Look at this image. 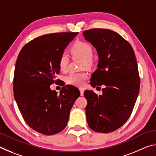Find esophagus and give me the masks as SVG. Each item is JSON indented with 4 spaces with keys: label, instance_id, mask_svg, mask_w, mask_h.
<instances>
[{
    "label": "esophagus",
    "instance_id": "34e87169",
    "mask_svg": "<svg viewBox=\"0 0 156 156\" xmlns=\"http://www.w3.org/2000/svg\"><path fill=\"white\" fill-rule=\"evenodd\" d=\"M79 89H80V95H81V96H83V94H84V88H83V87H80V88H79Z\"/></svg>",
    "mask_w": 156,
    "mask_h": 156
}]
</instances>
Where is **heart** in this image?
<instances>
[{
    "instance_id": "1",
    "label": "heart",
    "mask_w": 156,
    "mask_h": 156,
    "mask_svg": "<svg viewBox=\"0 0 156 156\" xmlns=\"http://www.w3.org/2000/svg\"><path fill=\"white\" fill-rule=\"evenodd\" d=\"M72 52L75 56L83 58V65L86 67H91L93 64V49L90 44L85 42H78L72 47ZM69 58L67 53L62 52L58 59V67L62 72L67 71ZM88 78V73L85 72H72L66 77L67 83L76 86H81Z\"/></svg>"
}]
</instances>
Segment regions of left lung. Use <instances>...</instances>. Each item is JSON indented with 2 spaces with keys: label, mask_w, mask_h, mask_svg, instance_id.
Segmentation results:
<instances>
[{
  "label": "left lung",
  "mask_w": 156,
  "mask_h": 156,
  "mask_svg": "<svg viewBox=\"0 0 156 156\" xmlns=\"http://www.w3.org/2000/svg\"><path fill=\"white\" fill-rule=\"evenodd\" d=\"M83 36L99 58L91 85L105 86L101 96L84 91L87 120L92 130L109 133L127 121L138 96L140 80L135 53L128 41L112 30L92 29L84 31Z\"/></svg>",
  "instance_id": "left-lung-1"
}]
</instances>
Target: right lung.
I'll return each instance as SVG.
<instances>
[{
  "label": "right lung",
  "instance_id": "right-lung-1",
  "mask_svg": "<svg viewBox=\"0 0 156 156\" xmlns=\"http://www.w3.org/2000/svg\"><path fill=\"white\" fill-rule=\"evenodd\" d=\"M77 32L45 34L34 38L18 54L14 76V96L26 123L44 135H54L65 128L78 89L62 87L58 94L50 85L58 81V59Z\"/></svg>",
  "mask_w": 156,
  "mask_h": 156
}]
</instances>
